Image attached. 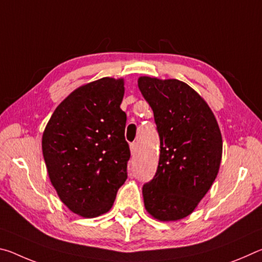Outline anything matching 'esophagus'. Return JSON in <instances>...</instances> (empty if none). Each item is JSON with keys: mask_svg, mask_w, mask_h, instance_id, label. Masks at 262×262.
Segmentation results:
<instances>
[{"mask_svg": "<svg viewBox=\"0 0 262 262\" xmlns=\"http://www.w3.org/2000/svg\"><path fill=\"white\" fill-rule=\"evenodd\" d=\"M130 152H132V155H136V152H137V143H132L130 144Z\"/></svg>", "mask_w": 262, "mask_h": 262, "instance_id": "34e87169", "label": "esophagus"}]
</instances>
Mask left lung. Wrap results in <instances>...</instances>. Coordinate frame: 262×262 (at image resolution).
Returning a JSON list of instances; mask_svg holds the SVG:
<instances>
[{
  "label": "left lung",
  "instance_id": "left-lung-1",
  "mask_svg": "<svg viewBox=\"0 0 262 262\" xmlns=\"http://www.w3.org/2000/svg\"><path fill=\"white\" fill-rule=\"evenodd\" d=\"M137 83L161 140L157 172L142 188L144 207L156 220L178 221L192 214L219 173L223 149L219 123L188 84L148 76Z\"/></svg>",
  "mask_w": 262,
  "mask_h": 262
}]
</instances>
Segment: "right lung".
<instances>
[{
  "instance_id": "1",
  "label": "right lung",
  "mask_w": 262,
  "mask_h": 262,
  "mask_svg": "<svg viewBox=\"0 0 262 262\" xmlns=\"http://www.w3.org/2000/svg\"><path fill=\"white\" fill-rule=\"evenodd\" d=\"M123 84V78L103 77L77 88L55 108L42 134L52 185L70 210L86 219L107 212L127 179Z\"/></svg>"
}]
</instances>
